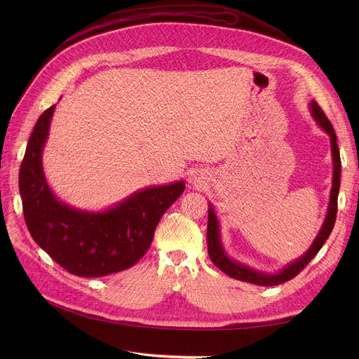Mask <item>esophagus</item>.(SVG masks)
Returning a JSON list of instances; mask_svg holds the SVG:
<instances>
[{
	"label": "esophagus",
	"mask_w": 359,
	"mask_h": 359,
	"mask_svg": "<svg viewBox=\"0 0 359 359\" xmlns=\"http://www.w3.org/2000/svg\"><path fill=\"white\" fill-rule=\"evenodd\" d=\"M203 179H205V177H202L201 173H195V175H192V176L189 177V182H191L194 186H201V184L203 183Z\"/></svg>",
	"instance_id": "obj_1"
}]
</instances>
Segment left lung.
Returning <instances> with one entry per match:
<instances>
[{
	"label": "left lung",
	"mask_w": 359,
	"mask_h": 359,
	"mask_svg": "<svg viewBox=\"0 0 359 359\" xmlns=\"http://www.w3.org/2000/svg\"><path fill=\"white\" fill-rule=\"evenodd\" d=\"M309 109H310L313 119L330 138L333 179H332V189H330V198H329V205H327L325 221L322 224V227H320L316 238L313 240L311 246L309 248V250H306L304 255H301L298 259L287 263L285 266H282V269H279L276 272H265V271L255 269L237 259H233L227 252H225L224 243L221 238L219 218L215 212L214 205L210 202L208 203V231H206L208 253H210L211 260L214 262V265L219 271H222L224 273H227L229 276H231L234 279L250 282V284L260 285V287H273V285L282 284V282H287V280L292 279L294 276H297L301 271L306 268L307 263L318 253L320 249H322V246L326 243V240L329 238V236L333 230V225L336 221V212H337V195H339V187H341V154H339V147H337V140H336L333 126L325 116L323 110L318 107V104L314 100H311L309 103Z\"/></svg>",
	"instance_id": "8db88e82"
}]
</instances>
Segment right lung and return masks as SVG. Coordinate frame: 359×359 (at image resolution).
<instances>
[{
    "label": "right lung",
    "mask_w": 359,
    "mask_h": 359,
    "mask_svg": "<svg viewBox=\"0 0 359 359\" xmlns=\"http://www.w3.org/2000/svg\"><path fill=\"white\" fill-rule=\"evenodd\" d=\"M55 104L37 119L22 161L18 187L27 229L58 265L83 278L125 271L145 255L160 218L184 191V180L148 186L100 211L81 210L53 194L43 148Z\"/></svg>",
    "instance_id": "1"
}]
</instances>
